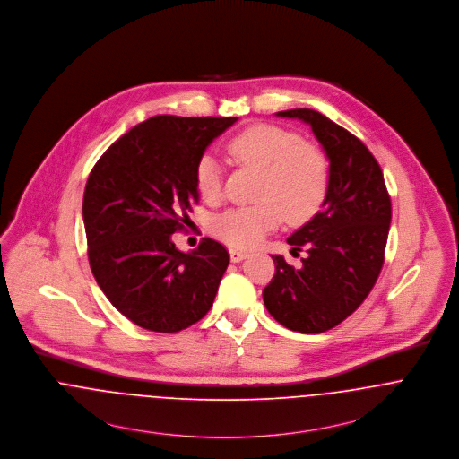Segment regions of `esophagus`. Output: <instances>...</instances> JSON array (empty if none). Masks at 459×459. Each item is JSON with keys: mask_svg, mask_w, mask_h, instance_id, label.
I'll list each match as a JSON object with an SVG mask.
<instances>
[{"mask_svg": "<svg viewBox=\"0 0 459 459\" xmlns=\"http://www.w3.org/2000/svg\"><path fill=\"white\" fill-rule=\"evenodd\" d=\"M229 254H230V260L232 262H241L243 258H247V252H243V250H236V248H230L229 250Z\"/></svg>", "mask_w": 459, "mask_h": 459, "instance_id": "esophagus-1", "label": "esophagus"}]
</instances>
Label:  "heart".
<instances>
[{"instance_id": "obj_1", "label": "heart", "mask_w": 459, "mask_h": 459, "mask_svg": "<svg viewBox=\"0 0 459 459\" xmlns=\"http://www.w3.org/2000/svg\"><path fill=\"white\" fill-rule=\"evenodd\" d=\"M229 153L241 163L262 169L258 203L227 209L212 220V234L232 248H254L285 216L292 223H303L318 212L327 197V156L294 132L256 123L229 141ZM195 183L205 199L220 195L221 165L214 154L199 158Z\"/></svg>"}]
</instances>
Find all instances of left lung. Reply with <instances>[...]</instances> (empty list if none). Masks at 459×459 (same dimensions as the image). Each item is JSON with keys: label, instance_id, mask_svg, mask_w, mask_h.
I'll list each match as a JSON object with an SVG mask.
<instances>
[{"label": "left lung", "instance_id": "1", "mask_svg": "<svg viewBox=\"0 0 459 459\" xmlns=\"http://www.w3.org/2000/svg\"><path fill=\"white\" fill-rule=\"evenodd\" d=\"M311 126L329 158L331 183L322 211L287 243L305 247L303 265L271 255L276 273L262 290L264 305L290 331L318 334L352 315L371 292L391 225V197L369 150L340 125L313 108L276 112Z\"/></svg>", "mask_w": 459, "mask_h": 459}]
</instances>
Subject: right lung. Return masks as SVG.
I'll use <instances>...</instances> for the list:
<instances>
[{"label": "right lung", "mask_w": 459, "mask_h": 459, "mask_svg": "<svg viewBox=\"0 0 459 459\" xmlns=\"http://www.w3.org/2000/svg\"><path fill=\"white\" fill-rule=\"evenodd\" d=\"M238 117L153 116L95 163L84 190L88 258L107 299L154 333H178L211 309L229 252L204 238L185 254L172 234L199 201L195 165Z\"/></svg>", "instance_id": "1"}]
</instances>
